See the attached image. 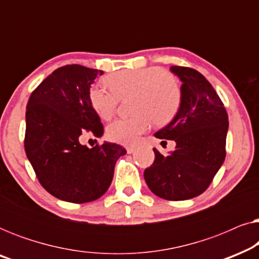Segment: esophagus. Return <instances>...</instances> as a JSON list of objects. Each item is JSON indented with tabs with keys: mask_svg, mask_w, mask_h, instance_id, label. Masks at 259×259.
Listing matches in <instances>:
<instances>
[{
	"mask_svg": "<svg viewBox=\"0 0 259 259\" xmlns=\"http://www.w3.org/2000/svg\"><path fill=\"white\" fill-rule=\"evenodd\" d=\"M136 150H137V148H136V147H134V146H131V147H127V148H126L127 153H128V154H131V153H133V152H134V151H136Z\"/></svg>",
	"mask_w": 259,
	"mask_h": 259,
	"instance_id": "34e87169",
	"label": "esophagus"
}]
</instances>
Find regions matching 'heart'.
I'll return each instance as SVG.
<instances>
[{"mask_svg": "<svg viewBox=\"0 0 259 259\" xmlns=\"http://www.w3.org/2000/svg\"><path fill=\"white\" fill-rule=\"evenodd\" d=\"M105 83L109 90L93 86L88 93L92 108L101 119L109 120L114 115L119 99L133 97L136 114L115 120L107 128L109 139L118 144L136 145L141 134L150 130L152 120L157 125H166L182 104L178 81L161 67L118 70L106 76Z\"/></svg>", "mask_w": 259, "mask_h": 259, "instance_id": "heart-1", "label": "heart"}]
</instances>
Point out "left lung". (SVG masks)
Returning <instances> with one entry per match:
<instances>
[{
    "label": "left lung",
    "mask_w": 259,
    "mask_h": 259,
    "mask_svg": "<svg viewBox=\"0 0 259 259\" xmlns=\"http://www.w3.org/2000/svg\"><path fill=\"white\" fill-rule=\"evenodd\" d=\"M182 81V104L175 118L154 134L176 141L175 151L155 159L144 172L147 186L167 200H186L207 189L225 160L229 119L211 83L199 72L172 66Z\"/></svg>",
    "instance_id": "8db88e82"
}]
</instances>
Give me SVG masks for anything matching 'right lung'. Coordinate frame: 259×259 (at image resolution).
Returning <instances> with one entry per match:
<instances>
[{"label":"right lung","mask_w":259,"mask_h":259,"mask_svg":"<svg viewBox=\"0 0 259 259\" xmlns=\"http://www.w3.org/2000/svg\"><path fill=\"white\" fill-rule=\"evenodd\" d=\"M99 69L68 65L54 70L31 93L26 112L24 150L45 190L69 203L100 198L126 150L105 141L88 148L80 137L100 138L104 126L88 100Z\"/></svg>","instance_id":"right-lung-1"}]
</instances>
